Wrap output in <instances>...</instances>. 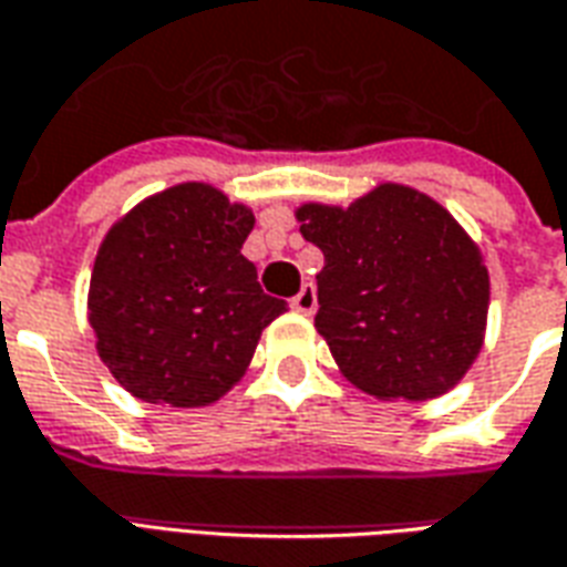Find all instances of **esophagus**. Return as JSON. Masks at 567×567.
<instances>
[{"label": "esophagus", "instance_id": "34e87169", "mask_svg": "<svg viewBox=\"0 0 567 567\" xmlns=\"http://www.w3.org/2000/svg\"><path fill=\"white\" fill-rule=\"evenodd\" d=\"M291 307L300 312V316H312L316 307H319V297H316V285L312 282H303V288L297 291L295 300H291Z\"/></svg>", "mask_w": 567, "mask_h": 567}]
</instances>
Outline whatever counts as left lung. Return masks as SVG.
<instances>
[{"mask_svg":"<svg viewBox=\"0 0 567 567\" xmlns=\"http://www.w3.org/2000/svg\"><path fill=\"white\" fill-rule=\"evenodd\" d=\"M300 234L324 255L316 331L346 380L377 401H431L483 349V251L437 199L382 182L349 206L303 203Z\"/></svg>","mask_w":567,"mask_h":567,"instance_id":"left-lung-1","label":"left lung"}]
</instances>
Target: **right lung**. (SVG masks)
Masks as SVG:
<instances>
[{
    "instance_id": "right-lung-1",
    "label": "right lung",
    "mask_w": 567,
    "mask_h": 567,
    "mask_svg": "<svg viewBox=\"0 0 567 567\" xmlns=\"http://www.w3.org/2000/svg\"><path fill=\"white\" fill-rule=\"evenodd\" d=\"M251 227L246 203L206 182L151 194L109 227L87 321L96 355L133 398L209 406L246 377L260 331L285 312L243 255Z\"/></svg>"
}]
</instances>
